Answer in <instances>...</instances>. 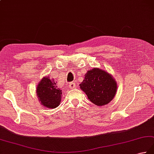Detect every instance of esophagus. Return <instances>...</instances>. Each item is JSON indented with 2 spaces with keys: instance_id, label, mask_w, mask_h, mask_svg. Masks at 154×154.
<instances>
[{
  "instance_id": "1",
  "label": "esophagus",
  "mask_w": 154,
  "mask_h": 154,
  "mask_svg": "<svg viewBox=\"0 0 154 154\" xmlns=\"http://www.w3.org/2000/svg\"><path fill=\"white\" fill-rule=\"evenodd\" d=\"M69 88H70L71 89H74L75 87V83H69Z\"/></svg>"
}]
</instances>
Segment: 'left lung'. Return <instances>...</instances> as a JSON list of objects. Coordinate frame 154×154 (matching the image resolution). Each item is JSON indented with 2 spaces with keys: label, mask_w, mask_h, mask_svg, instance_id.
<instances>
[{
  "label": "left lung",
  "mask_w": 154,
  "mask_h": 154,
  "mask_svg": "<svg viewBox=\"0 0 154 154\" xmlns=\"http://www.w3.org/2000/svg\"><path fill=\"white\" fill-rule=\"evenodd\" d=\"M117 84L107 71L100 68L90 69L85 75L80 89L97 106H103L112 101L116 94Z\"/></svg>",
  "instance_id": "1"
}]
</instances>
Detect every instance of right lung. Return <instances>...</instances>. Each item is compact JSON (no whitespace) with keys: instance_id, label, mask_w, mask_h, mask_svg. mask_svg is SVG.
<instances>
[{"instance_id":"add662e5","label":"right lung","mask_w":154,"mask_h":154,"mask_svg":"<svg viewBox=\"0 0 154 154\" xmlns=\"http://www.w3.org/2000/svg\"><path fill=\"white\" fill-rule=\"evenodd\" d=\"M57 81L49 76L43 77L38 83L36 93L38 101L44 107L55 109L61 101L62 90L57 87Z\"/></svg>"}]
</instances>
